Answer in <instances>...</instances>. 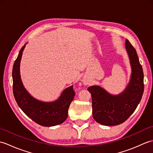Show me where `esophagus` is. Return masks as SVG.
Listing matches in <instances>:
<instances>
[{"mask_svg": "<svg viewBox=\"0 0 153 153\" xmlns=\"http://www.w3.org/2000/svg\"><path fill=\"white\" fill-rule=\"evenodd\" d=\"M83 83L85 84V85H88V84H89V82H87V81L83 80Z\"/></svg>", "mask_w": 153, "mask_h": 153, "instance_id": "obj_1", "label": "esophagus"}]
</instances>
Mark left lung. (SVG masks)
<instances>
[{
    "mask_svg": "<svg viewBox=\"0 0 153 153\" xmlns=\"http://www.w3.org/2000/svg\"><path fill=\"white\" fill-rule=\"evenodd\" d=\"M131 67V76L126 89L119 95L110 94L99 85L88 87L91 94L93 117L105 126L121 124L134 112L144 91L143 71L134 47L126 40Z\"/></svg>",
    "mask_w": 153,
    "mask_h": 153,
    "instance_id": "1",
    "label": "left lung"
}]
</instances>
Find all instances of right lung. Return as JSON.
I'll use <instances>...</instances> for the list:
<instances>
[{
  "label": "right lung",
  "mask_w": 153,
  "mask_h": 153,
  "mask_svg": "<svg viewBox=\"0 0 153 153\" xmlns=\"http://www.w3.org/2000/svg\"><path fill=\"white\" fill-rule=\"evenodd\" d=\"M26 44L19 51L13 66V93L16 101L22 111L38 124L45 127L60 124L66 120L68 108L74 98L73 85L65 89L58 99L53 102L40 101L30 95L23 85L19 74L21 58Z\"/></svg>",
  "instance_id": "add662e5"
}]
</instances>
